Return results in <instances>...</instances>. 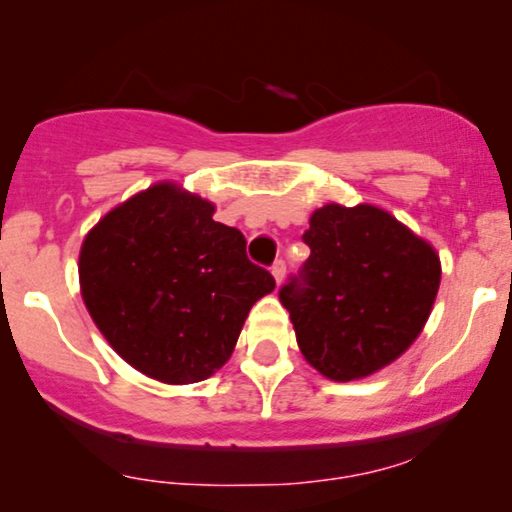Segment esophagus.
I'll use <instances>...</instances> for the list:
<instances>
[{"instance_id":"esophagus-1","label":"esophagus","mask_w":512,"mask_h":512,"mask_svg":"<svg viewBox=\"0 0 512 512\" xmlns=\"http://www.w3.org/2000/svg\"><path fill=\"white\" fill-rule=\"evenodd\" d=\"M272 277H275L277 284L284 282V277H286V263L284 261H275V265H272Z\"/></svg>"}]
</instances>
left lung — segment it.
<instances>
[{
    "mask_svg": "<svg viewBox=\"0 0 512 512\" xmlns=\"http://www.w3.org/2000/svg\"><path fill=\"white\" fill-rule=\"evenodd\" d=\"M310 247L279 300L300 352L335 382L361 380L419 338L440 286L436 249L375 205L328 202L310 216Z\"/></svg>",
    "mask_w": 512,
    "mask_h": 512,
    "instance_id": "left-lung-1",
    "label": "left lung"
}]
</instances>
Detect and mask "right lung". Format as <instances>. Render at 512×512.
Here are the masks:
<instances>
[{
	"label": "right lung",
	"mask_w": 512,
	"mask_h": 512,
	"mask_svg": "<svg viewBox=\"0 0 512 512\" xmlns=\"http://www.w3.org/2000/svg\"><path fill=\"white\" fill-rule=\"evenodd\" d=\"M174 181H158L90 228L81 298L123 361L165 384L207 380L230 359L256 300L275 289L237 228Z\"/></svg>",
	"instance_id": "add662e5"
}]
</instances>
